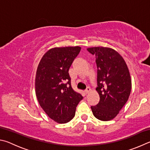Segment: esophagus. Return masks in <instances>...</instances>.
Returning a JSON list of instances; mask_svg holds the SVG:
<instances>
[{"mask_svg":"<svg viewBox=\"0 0 150 150\" xmlns=\"http://www.w3.org/2000/svg\"><path fill=\"white\" fill-rule=\"evenodd\" d=\"M91 91V88H87V89H86V90H85V93H86V94H88V93H89Z\"/></svg>","mask_w":150,"mask_h":150,"instance_id":"esophagus-1","label":"esophagus"}]
</instances>
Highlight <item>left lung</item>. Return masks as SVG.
Returning a JSON list of instances; mask_svg holds the SVG:
<instances>
[{
  "label": "left lung",
  "instance_id": "1",
  "mask_svg": "<svg viewBox=\"0 0 150 150\" xmlns=\"http://www.w3.org/2000/svg\"><path fill=\"white\" fill-rule=\"evenodd\" d=\"M96 55L98 68V88L99 102L91 106L97 119L108 121L119 113L129 98L132 81L128 67L119 52L109 47H94L87 49Z\"/></svg>",
  "mask_w": 150,
  "mask_h": 150
}]
</instances>
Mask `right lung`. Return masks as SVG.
Returning <instances> with one entry per match:
<instances>
[{
	"mask_svg": "<svg viewBox=\"0 0 150 150\" xmlns=\"http://www.w3.org/2000/svg\"><path fill=\"white\" fill-rule=\"evenodd\" d=\"M81 47H54L41 58L35 76V94L43 111L54 121L67 123L83 99L71 86L68 70Z\"/></svg>",
	"mask_w": 150,
	"mask_h": 150,
	"instance_id": "obj_1",
	"label": "right lung"
}]
</instances>
